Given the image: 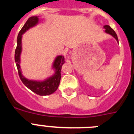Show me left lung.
Wrapping results in <instances>:
<instances>
[{"label": "left lung", "instance_id": "8db88e82", "mask_svg": "<svg viewBox=\"0 0 134 134\" xmlns=\"http://www.w3.org/2000/svg\"><path fill=\"white\" fill-rule=\"evenodd\" d=\"M103 27L105 30V31L106 32V33H107V34H110V35H112V36H113V37H115V40L118 41V35H117L116 33L115 32V31L113 30V29H112V28H111L109 25H105Z\"/></svg>", "mask_w": 134, "mask_h": 134}]
</instances>
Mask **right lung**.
Returning a JSON list of instances; mask_svg holds the SVG:
<instances>
[{"instance_id": "right-lung-1", "label": "right lung", "mask_w": 134, "mask_h": 134, "mask_svg": "<svg viewBox=\"0 0 134 134\" xmlns=\"http://www.w3.org/2000/svg\"><path fill=\"white\" fill-rule=\"evenodd\" d=\"M38 21L39 19L37 16H31L29 18L19 33L18 37H17V45H16L15 52V61L16 62V68L18 70V74L20 79L27 88L39 95H49L54 93L58 88L60 79H61L62 66L64 63V57L62 55H59L55 59L54 64H53V68H55V74L52 77H49V79H46L44 81H35V80H29L25 79L21 74L19 64L20 55L21 52L22 35L29 28L37 24Z\"/></svg>"}]
</instances>
